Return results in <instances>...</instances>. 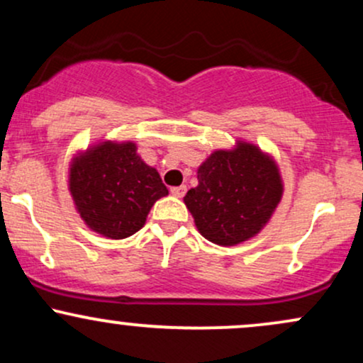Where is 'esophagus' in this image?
<instances>
[{"mask_svg": "<svg viewBox=\"0 0 363 363\" xmlns=\"http://www.w3.org/2000/svg\"><path fill=\"white\" fill-rule=\"evenodd\" d=\"M187 187L186 186H177V187H170V193L172 196H176V198H182V196L186 194Z\"/></svg>", "mask_w": 363, "mask_h": 363, "instance_id": "esophagus-1", "label": "esophagus"}]
</instances>
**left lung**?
<instances>
[{
  "label": "left lung",
  "instance_id": "1",
  "mask_svg": "<svg viewBox=\"0 0 363 363\" xmlns=\"http://www.w3.org/2000/svg\"><path fill=\"white\" fill-rule=\"evenodd\" d=\"M283 182L277 162L259 147L237 141L199 165L198 186L184 203L196 228L218 245H237L259 234L277 210Z\"/></svg>",
  "mask_w": 363,
  "mask_h": 363
}]
</instances>
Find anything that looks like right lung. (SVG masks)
<instances>
[{
  "label": "right lung",
  "instance_id": "obj_1",
  "mask_svg": "<svg viewBox=\"0 0 363 363\" xmlns=\"http://www.w3.org/2000/svg\"><path fill=\"white\" fill-rule=\"evenodd\" d=\"M68 189L83 222L109 239H126L147 222L157 199L169 194L157 169L133 141H102L69 165Z\"/></svg>",
  "mask_w": 363,
  "mask_h": 363
}]
</instances>
